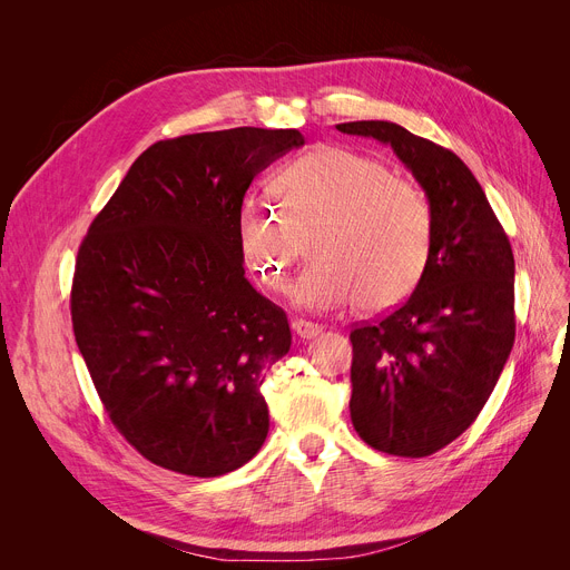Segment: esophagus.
Segmentation results:
<instances>
[{"label":"esophagus","mask_w":570,"mask_h":570,"mask_svg":"<svg viewBox=\"0 0 570 570\" xmlns=\"http://www.w3.org/2000/svg\"><path fill=\"white\" fill-rule=\"evenodd\" d=\"M293 331H295L297 337L314 340V337H318V335L323 333V325L312 323V321H305V318H295V321H293Z\"/></svg>","instance_id":"34e87169"}]
</instances>
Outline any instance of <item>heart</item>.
<instances>
[{"instance_id":"heart-1","label":"heart","mask_w":570,"mask_h":570,"mask_svg":"<svg viewBox=\"0 0 570 570\" xmlns=\"http://www.w3.org/2000/svg\"><path fill=\"white\" fill-rule=\"evenodd\" d=\"M275 191L282 209L247 200L237 215L239 252L265 288L284 291L297 233L318 224L314 261L291 286L297 307L333 312L357 301V309L385 312L421 286L434 209L421 187L379 159L321 145L282 170Z\"/></svg>"}]
</instances>
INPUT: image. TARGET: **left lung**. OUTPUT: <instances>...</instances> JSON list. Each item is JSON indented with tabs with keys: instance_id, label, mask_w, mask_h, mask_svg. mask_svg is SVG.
I'll return each mask as SVG.
<instances>
[{
	"instance_id": "8db88e82",
	"label": "left lung",
	"mask_w": 570,
	"mask_h": 570,
	"mask_svg": "<svg viewBox=\"0 0 570 570\" xmlns=\"http://www.w3.org/2000/svg\"><path fill=\"white\" fill-rule=\"evenodd\" d=\"M342 134L391 145L434 209L428 273L409 301L351 331V421L374 451L425 458L455 441L490 400L515 342V261L466 164L395 122Z\"/></svg>"
}]
</instances>
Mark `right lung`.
<instances>
[{
  "instance_id": "obj_1",
  "label": "right lung",
  "mask_w": 570,
  "mask_h": 570,
  "mask_svg": "<svg viewBox=\"0 0 570 570\" xmlns=\"http://www.w3.org/2000/svg\"><path fill=\"white\" fill-rule=\"evenodd\" d=\"M305 145L237 127L159 140L134 161L76 258V344L112 425L153 464L215 478L269 430L265 372L291 348L282 307L245 277L252 179Z\"/></svg>"
}]
</instances>
